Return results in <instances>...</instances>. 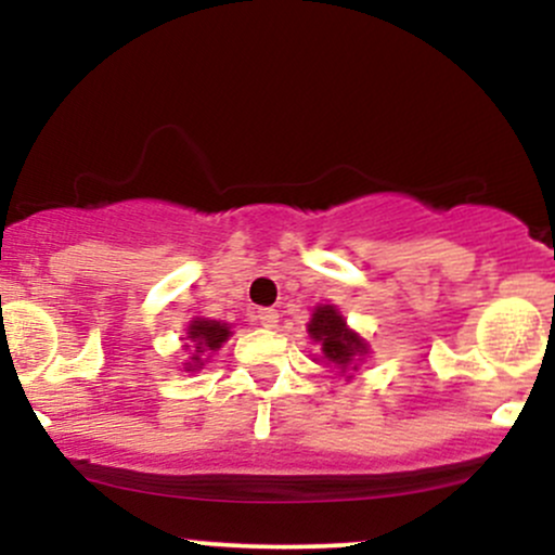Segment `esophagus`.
<instances>
[{
  "label": "esophagus",
  "instance_id": "esophagus-1",
  "mask_svg": "<svg viewBox=\"0 0 555 555\" xmlns=\"http://www.w3.org/2000/svg\"><path fill=\"white\" fill-rule=\"evenodd\" d=\"M258 323L263 328H276V323H279V313L273 308H263V310H258Z\"/></svg>",
  "mask_w": 555,
  "mask_h": 555
}]
</instances>
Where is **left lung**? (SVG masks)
<instances>
[{"label": "left lung", "mask_w": 555, "mask_h": 555, "mask_svg": "<svg viewBox=\"0 0 555 555\" xmlns=\"http://www.w3.org/2000/svg\"><path fill=\"white\" fill-rule=\"evenodd\" d=\"M308 334L321 347L323 360L339 367L341 373H347L349 367L358 371L354 362L367 354L365 339L354 334L352 328H347V321L334 305H318L308 323Z\"/></svg>", "instance_id": "8db88e82"}]
</instances>
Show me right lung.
Returning <instances> with one entry per match:
<instances>
[{"instance_id": "obj_1", "label": "right lung", "mask_w": 555, "mask_h": 555, "mask_svg": "<svg viewBox=\"0 0 555 555\" xmlns=\"http://www.w3.org/2000/svg\"><path fill=\"white\" fill-rule=\"evenodd\" d=\"M232 331H229V323L221 321H208V318H195L188 326V341L184 344L188 349H193V358H190L188 367L190 371H197L203 365V360H208L216 349L224 344Z\"/></svg>"}]
</instances>
